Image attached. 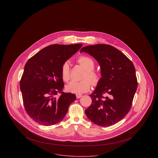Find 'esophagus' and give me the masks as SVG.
I'll return each mask as SVG.
<instances>
[{
    "mask_svg": "<svg viewBox=\"0 0 158 158\" xmlns=\"http://www.w3.org/2000/svg\"><path fill=\"white\" fill-rule=\"evenodd\" d=\"M76 97L77 98H80V97H82V94H76Z\"/></svg>",
    "mask_w": 158,
    "mask_h": 158,
    "instance_id": "esophagus-1",
    "label": "esophagus"
}]
</instances>
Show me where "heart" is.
<instances>
[{
  "instance_id": "1",
  "label": "heart",
  "mask_w": 158,
  "mask_h": 158,
  "mask_svg": "<svg viewBox=\"0 0 158 158\" xmlns=\"http://www.w3.org/2000/svg\"><path fill=\"white\" fill-rule=\"evenodd\" d=\"M77 61L86 70L83 75L84 80L79 81H71L66 86V89L70 92L80 94L86 92L90 89V81L93 85H96L100 80L101 75L99 72L94 69L95 64V61L90 57L82 55L78 58ZM61 77L63 80L66 82L68 81L70 78V67L68 62L64 63L61 67Z\"/></svg>"
}]
</instances>
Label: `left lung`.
<instances>
[{
    "instance_id": "8db88e82",
    "label": "left lung",
    "mask_w": 158,
    "mask_h": 158,
    "mask_svg": "<svg viewBox=\"0 0 158 158\" xmlns=\"http://www.w3.org/2000/svg\"><path fill=\"white\" fill-rule=\"evenodd\" d=\"M99 63L102 78L90 94L92 103L85 110L88 118L101 127H110L128 113L137 88L135 68L120 50L108 44L83 47Z\"/></svg>"
}]
</instances>
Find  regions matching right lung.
Listing matches in <instances>:
<instances>
[{
	"instance_id": "obj_1",
	"label": "right lung",
	"mask_w": 158,
	"mask_h": 158,
	"mask_svg": "<svg viewBox=\"0 0 158 158\" xmlns=\"http://www.w3.org/2000/svg\"><path fill=\"white\" fill-rule=\"evenodd\" d=\"M82 46L77 44L48 45L26 63L20 81L23 105L35 122L51 126L61 122L76 95L63 92V64ZM58 92L59 98L53 97Z\"/></svg>"
}]
</instances>
